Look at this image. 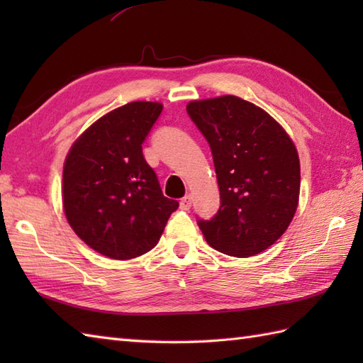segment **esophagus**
I'll return each instance as SVG.
<instances>
[{"instance_id": "1", "label": "esophagus", "mask_w": 363, "mask_h": 363, "mask_svg": "<svg viewBox=\"0 0 363 363\" xmlns=\"http://www.w3.org/2000/svg\"><path fill=\"white\" fill-rule=\"evenodd\" d=\"M179 206H181V209L182 211H189L190 207H191V196L190 195H187V196H184L182 199H181V203H179Z\"/></svg>"}]
</instances>
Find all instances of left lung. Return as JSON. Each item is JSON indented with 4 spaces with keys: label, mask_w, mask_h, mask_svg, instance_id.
Returning <instances> with one entry per match:
<instances>
[{
    "label": "left lung",
    "mask_w": 363,
    "mask_h": 363,
    "mask_svg": "<svg viewBox=\"0 0 363 363\" xmlns=\"http://www.w3.org/2000/svg\"><path fill=\"white\" fill-rule=\"evenodd\" d=\"M211 146L220 209L198 220L207 243L229 256L250 257L269 248L296 212L299 157L273 117L245 99L225 95L187 104Z\"/></svg>",
    "instance_id": "obj_1"
}]
</instances>
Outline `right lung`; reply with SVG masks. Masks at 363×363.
<instances>
[{
  "instance_id": "right-lung-1",
  "label": "right lung",
  "mask_w": 363,
  "mask_h": 363,
  "mask_svg": "<svg viewBox=\"0 0 363 363\" xmlns=\"http://www.w3.org/2000/svg\"><path fill=\"white\" fill-rule=\"evenodd\" d=\"M164 109L134 101L96 120L68 151L65 217L82 242L106 257L128 260L157 245L179 203L162 194L142 143Z\"/></svg>"
}]
</instances>
